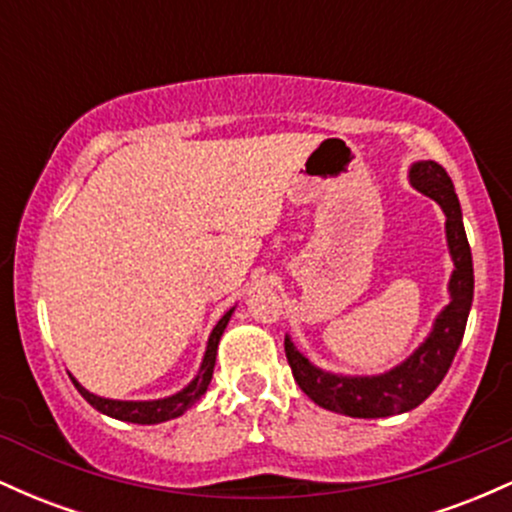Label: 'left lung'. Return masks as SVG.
I'll use <instances>...</instances> for the list:
<instances>
[{"instance_id":"8db88e82","label":"left lung","mask_w":512,"mask_h":512,"mask_svg":"<svg viewBox=\"0 0 512 512\" xmlns=\"http://www.w3.org/2000/svg\"><path fill=\"white\" fill-rule=\"evenodd\" d=\"M411 185L436 199L448 216L445 228H448L450 255L455 262V272L450 279L452 301L438 315L431 337L414 351V356H409L402 366L390 373L375 375V378H337V375L322 373L310 366L308 358L298 354L296 346L286 337V358H289L298 387L315 404L337 414L356 416V419H380V416H395L419 407L445 378L464 337L474 296V267L472 250L464 233L460 199L455 195V187L445 168L436 161L416 163L411 168Z\"/></svg>"}]
</instances>
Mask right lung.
I'll return each instance as SVG.
<instances>
[{"label":"right lung","instance_id":"add662e5","mask_svg":"<svg viewBox=\"0 0 512 512\" xmlns=\"http://www.w3.org/2000/svg\"><path fill=\"white\" fill-rule=\"evenodd\" d=\"M231 313L233 310H228V313L219 320V325L214 327V332H211L209 344H207V354H204L199 375L185 387V390L178 392V395H173L168 399H158V402H117V399H103V397L91 395V392L84 390V387L76 383L74 378H72V383L76 390L81 392V397H84L93 409L103 411V414L113 416V419L129 421V424H161V421L175 419V416L185 414V411L190 409L192 404H195L197 399L204 395V392H207V387L211 383V375H214L216 346H219L221 334H223V330H226L228 320H231Z\"/></svg>","mask_w":512,"mask_h":512}]
</instances>
